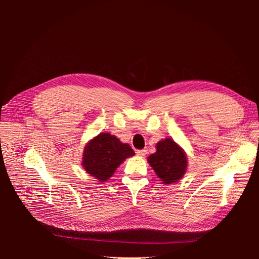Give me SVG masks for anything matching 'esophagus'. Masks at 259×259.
Masks as SVG:
<instances>
[{
  "instance_id": "1",
  "label": "esophagus",
  "mask_w": 259,
  "mask_h": 259,
  "mask_svg": "<svg viewBox=\"0 0 259 259\" xmlns=\"http://www.w3.org/2000/svg\"><path fill=\"white\" fill-rule=\"evenodd\" d=\"M136 153H137L138 156H142V158H143V156H145L147 154V150H146V149H143V150H137Z\"/></svg>"
}]
</instances>
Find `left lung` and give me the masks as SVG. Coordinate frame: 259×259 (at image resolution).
<instances>
[{"label": "left lung", "mask_w": 259, "mask_h": 259, "mask_svg": "<svg viewBox=\"0 0 259 259\" xmlns=\"http://www.w3.org/2000/svg\"><path fill=\"white\" fill-rule=\"evenodd\" d=\"M148 162L156 176L165 185L178 182L187 169L185 151L170 138H165L156 144V151L148 156Z\"/></svg>", "instance_id": "left-lung-1"}]
</instances>
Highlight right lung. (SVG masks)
Returning <instances> with one entry per match:
<instances>
[{
  "mask_svg": "<svg viewBox=\"0 0 259 259\" xmlns=\"http://www.w3.org/2000/svg\"><path fill=\"white\" fill-rule=\"evenodd\" d=\"M134 154L130 145L122 144L109 133H100L85 146L82 165L91 176L106 182L125 159Z\"/></svg>",
  "mask_w": 259,
  "mask_h": 259,
  "instance_id": "right-lung-1",
  "label": "right lung"
}]
</instances>
